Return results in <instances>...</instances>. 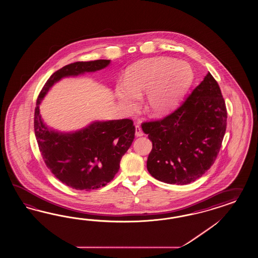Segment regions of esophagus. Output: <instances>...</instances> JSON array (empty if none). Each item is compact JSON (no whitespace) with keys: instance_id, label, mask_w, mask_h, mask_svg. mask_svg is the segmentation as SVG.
<instances>
[{"instance_id":"obj_1","label":"esophagus","mask_w":258,"mask_h":258,"mask_svg":"<svg viewBox=\"0 0 258 258\" xmlns=\"http://www.w3.org/2000/svg\"><path fill=\"white\" fill-rule=\"evenodd\" d=\"M143 136V132H142V130H141V128H140V126L136 125V137H142Z\"/></svg>"}]
</instances>
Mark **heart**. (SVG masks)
<instances>
[{
    "instance_id": "b5f03b06",
    "label": "heart",
    "mask_w": 258,
    "mask_h": 258,
    "mask_svg": "<svg viewBox=\"0 0 258 258\" xmlns=\"http://www.w3.org/2000/svg\"><path fill=\"white\" fill-rule=\"evenodd\" d=\"M192 69L184 60L168 57L142 59L128 71L126 81L115 88L119 106L126 112L134 111L140 95L145 93L146 110L154 117L170 112L192 80Z\"/></svg>"
}]
</instances>
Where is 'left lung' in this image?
Returning <instances> with one entry per match:
<instances>
[{"label": "left lung", "instance_id": "1", "mask_svg": "<svg viewBox=\"0 0 258 258\" xmlns=\"http://www.w3.org/2000/svg\"><path fill=\"white\" fill-rule=\"evenodd\" d=\"M226 119L225 100L209 72L175 111L142 124L152 142L148 171L169 184H188L202 177L217 157Z\"/></svg>", "mask_w": 258, "mask_h": 258}]
</instances>
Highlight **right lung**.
<instances>
[{
	"mask_svg": "<svg viewBox=\"0 0 258 258\" xmlns=\"http://www.w3.org/2000/svg\"><path fill=\"white\" fill-rule=\"evenodd\" d=\"M110 59L77 61L60 68L47 80L36 102L34 133L46 166L63 184L72 189L91 191L112 180L120 159L135 139L136 128L129 119L93 120L70 132L46 124L40 105L49 90L62 79L94 73L110 64Z\"/></svg>",
	"mask_w": 258,
	"mask_h": 258,
	"instance_id": "right-lung-1",
	"label": "right lung"
}]
</instances>
